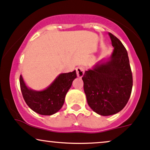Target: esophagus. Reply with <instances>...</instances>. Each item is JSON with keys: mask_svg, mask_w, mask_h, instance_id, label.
<instances>
[{"mask_svg": "<svg viewBox=\"0 0 150 150\" xmlns=\"http://www.w3.org/2000/svg\"><path fill=\"white\" fill-rule=\"evenodd\" d=\"M76 74L79 77H82L84 74V69L82 67H79L76 68Z\"/></svg>", "mask_w": 150, "mask_h": 150, "instance_id": "obj_1", "label": "esophagus"}]
</instances>
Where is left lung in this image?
Masks as SVG:
<instances>
[{
	"instance_id": "8db88e82",
	"label": "left lung",
	"mask_w": 150,
	"mask_h": 150,
	"mask_svg": "<svg viewBox=\"0 0 150 150\" xmlns=\"http://www.w3.org/2000/svg\"><path fill=\"white\" fill-rule=\"evenodd\" d=\"M114 47L110 60L86 71L82 77L88 105L97 114L109 116L124 108L131 96L133 75L126 47L109 33Z\"/></svg>"
}]
</instances>
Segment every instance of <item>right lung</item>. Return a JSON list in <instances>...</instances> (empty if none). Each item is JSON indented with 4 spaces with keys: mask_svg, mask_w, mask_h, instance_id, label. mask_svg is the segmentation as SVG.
<instances>
[{
    "mask_svg": "<svg viewBox=\"0 0 150 150\" xmlns=\"http://www.w3.org/2000/svg\"><path fill=\"white\" fill-rule=\"evenodd\" d=\"M76 78V71L61 74L43 91H34L28 88L21 75L19 83L24 101L31 110L41 115H52L62 108L65 96Z\"/></svg>",
    "mask_w": 150,
    "mask_h": 150,
    "instance_id": "1",
    "label": "right lung"
}]
</instances>
